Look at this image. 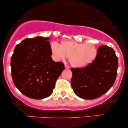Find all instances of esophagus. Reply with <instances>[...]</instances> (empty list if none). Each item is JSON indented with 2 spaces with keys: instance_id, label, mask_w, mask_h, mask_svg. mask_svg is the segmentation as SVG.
I'll list each match as a JSON object with an SVG mask.
<instances>
[{
  "instance_id": "esophagus-1",
  "label": "esophagus",
  "mask_w": 128,
  "mask_h": 128,
  "mask_svg": "<svg viewBox=\"0 0 128 128\" xmlns=\"http://www.w3.org/2000/svg\"><path fill=\"white\" fill-rule=\"evenodd\" d=\"M65 68H66V69H67V70H69V69H70V67H69L68 66L66 65V66H65Z\"/></svg>"
}]
</instances>
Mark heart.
<instances>
[{
    "label": "heart",
    "mask_w": 128,
    "mask_h": 128,
    "mask_svg": "<svg viewBox=\"0 0 128 128\" xmlns=\"http://www.w3.org/2000/svg\"><path fill=\"white\" fill-rule=\"evenodd\" d=\"M50 49L57 59L64 60L66 56L69 57L70 64L76 68H82L91 64L98 53L94 46L74 40L63 41L61 45L53 42Z\"/></svg>",
    "instance_id": "obj_1"
}]
</instances>
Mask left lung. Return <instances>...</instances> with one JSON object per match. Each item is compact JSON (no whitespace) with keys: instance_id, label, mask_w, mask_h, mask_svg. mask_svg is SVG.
Returning <instances> with one entry per match:
<instances>
[{"instance_id":"left-lung-1","label":"left lung","mask_w":128,"mask_h":128,"mask_svg":"<svg viewBox=\"0 0 128 128\" xmlns=\"http://www.w3.org/2000/svg\"><path fill=\"white\" fill-rule=\"evenodd\" d=\"M118 58L112 48L102 46L92 62L82 68H71L72 87L78 96L92 100L108 92L115 82Z\"/></svg>"}]
</instances>
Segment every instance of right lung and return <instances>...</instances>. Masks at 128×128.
Segmentation results:
<instances>
[{
	"label": "right lung",
	"instance_id": "add662e5",
	"mask_svg": "<svg viewBox=\"0 0 128 128\" xmlns=\"http://www.w3.org/2000/svg\"><path fill=\"white\" fill-rule=\"evenodd\" d=\"M49 38H26L16 46L11 60L17 89L26 96L42 99L52 94L64 64L53 61Z\"/></svg>",
	"mask_w": 128,
	"mask_h": 128
}]
</instances>
